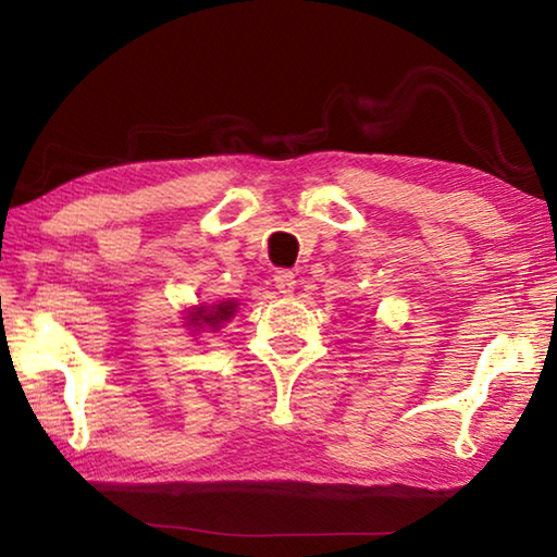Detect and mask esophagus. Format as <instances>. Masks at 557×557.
<instances>
[{
    "mask_svg": "<svg viewBox=\"0 0 557 557\" xmlns=\"http://www.w3.org/2000/svg\"><path fill=\"white\" fill-rule=\"evenodd\" d=\"M275 287L282 292V295L289 297L292 292H295V287H297V280H295V275H292L289 270H280L277 275H275Z\"/></svg>",
    "mask_w": 557,
    "mask_h": 557,
    "instance_id": "34e87169",
    "label": "esophagus"
}]
</instances>
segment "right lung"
I'll list each match as a JSON object with an SVG mask.
<instances>
[{"label": "right lung", "mask_w": 557, "mask_h": 557, "mask_svg": "<svg viewBox=\"0 0 557 557\" xmlns=\"http://www.w3.org/2000/svg\"><path fill=\"white\" fill-rule=\"evenodd\" d=\"M235 312H238V301L235 299L213 301V305H196L186 309L184 326H188L191 336L206 334V332H219L223 324L231 322Z\"/></svg>", "instance_id": "add662e5"}]
</instances>
